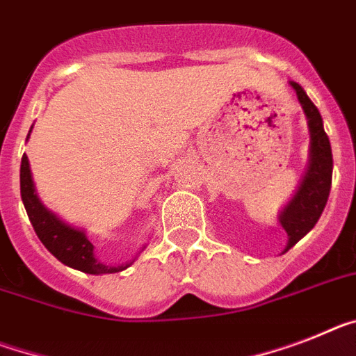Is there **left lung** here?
Segmentation results:
<instances>
[{"label": "left lung", "mask_w": 356, "mask_h": 356, "mask_svg": "<svg viewBox=\"0 0 356 356\" xmlns=\"http://www.w3.org/2000/svg\"><path fill=\"white\" fill-rule=\"evenodd\" d=\"M289 85L297 92L298 103L302 104V110L306 113L312 146H309V164H307L302 183L298 186L293 199L284 206V210L279 215L280 226L288 234V246L284 253L289 248H293L307 232H312L316 220L321 219L327 197H330L331 175H333L330 137L324 132L321 112L307 97L302 86L295 81Z\"/></svg>", "instance_id": "obj_1"}]
</instances>
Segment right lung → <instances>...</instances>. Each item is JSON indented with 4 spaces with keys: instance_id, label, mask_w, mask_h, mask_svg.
<instances>
[{
    "instance_id": "right-lung-1",
    "label": "right lung",
    "mask_w": 356,
    "mask_h": 356,
    "mask_svg": "<svg viewBox=\"0 0 356 356\" xmlns=\"http://www.w3.org/2000/svg\"><path fill=\"white\" fill-rule=\"evenodd\" d=\"M29 139V137H26ZM19 184H21V199L25 204V210L29 213L32 226H34L35 235L40 237L44 248L52 253L58 261L65 266H70L74 270H79L83 273L101 275V273H118V271L127 270L132 262L119 266L103 264L97 261L94 255V244L88 241L85 229L74 228L65 220H61L56 213L47 208L40 201L35 193L34 181H32L31 164L29 157L23 155L19 170Z\"/></svg>"
}]
</instances>
